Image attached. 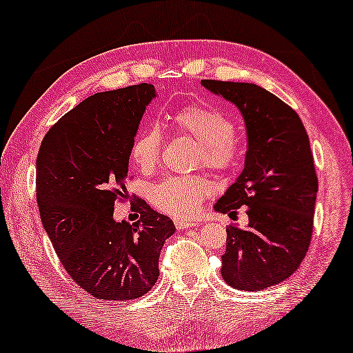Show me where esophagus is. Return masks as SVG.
<instances>
[{
    "label": "esophagus",
    "instance_id": "34e87169",
    "mask_svg": "<svg viewBox=\"0 0 353 353\" xmlns=\"http://www.w3.org/2000/svg\"><path fill=\"white\" fill-rule=\"evenodd\" d=\"M174 222H176V227H177L179 230H185V228H191V227L197 225V222H196V221H191V219H182V217H179V219H176Z\"/></svg>",
    "mask_w": 353,
    "mask_h": 353
}]
</instances>
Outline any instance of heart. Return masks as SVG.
Masks as SVG:
<instances>
[{
  "mask_svg": "<svg viewBox=\"0 0 353 353\" xmlns=\"http://www.w3.org/2000/svg\"><path fill=\"white\" fill-rule=\"evenodd\" d=\"M172 130L197 142V165L216 171H228L238 163L242 143L228 117L205 105L177 108L166 117ZM131 159L140 170L156 168L162 151V139L156 128L139 131L131 143ZM211 182L202 174L166 176L151 188V201L159 210L172 216H193L210 194Z\"/></svg>",
  "mask_w": 353,
  "mask_h": 353,
  "instance_id": "heart-1",
  "label": "heart"
}]
</instances>
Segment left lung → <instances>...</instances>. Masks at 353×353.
<instances>
[{
	"label": "left lung",
	"instance_id": "left-lung-1",
	"mask_svg": "<svg viewBox=\"0 0 353 353\" xmlns=\"http://www.w3.org/2000/svg\"><path fill=\"white\" fill-rule=\"evenodd\" d=\"M202 86L238 106L248 148L241 176L214 210L248 214V225L227 228L222 278L258 292L290 278L309 250L318 177L309 136L296 111L253 83L202 80Z\"/></svg>",
	"mask_w": 353,
	"mask_h": 353
}]
</instances>
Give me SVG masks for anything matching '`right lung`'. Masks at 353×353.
I'll return each mask as SVG.
<instances>
[{"instance_id":"1","label":"right lung","mask_w":353,"mask_h":353,"mask_svg":"<svg viewBox=\"0 0 353 353\" xmlns=\"http://www.w3.org/2000/svg\"><path fill=\"white\" fill-rule=\"evenodd\" d=\"M156 89L148 83L94 94L57 121L37 157L43 227L77 285L103 301H131L159 278V256L176 227L139 199L140 219H114L125 199L131 143Z\"/></svg>"}]
</instances>
